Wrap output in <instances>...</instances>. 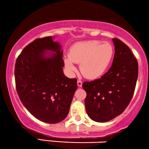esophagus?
I'll list each match as a JSON object with an SVG mask.
<instances>
[{
	"mask_svg": "<svg viewBox=\"0 0 149 149\" xmlns=\"http://www.w3.org/2000/svg\"><path fill=\"white\" fill-rule=\"evenodd\" d=\"M77 85H78V86L81 87L82 86V81H80V80H78V81H77Z\"/></svg>",
	"mask_w": 149,
	"mask_h": 149,
	"instance_id": "esophagus-1",
	"label": "esophagus"
}]
</instances>
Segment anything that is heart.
Wrapping results in <instances>:
<instances>
[{
  "label": "heart",
  "mask_w": 149,
  "mask_h": 149,
  "mask_svg": "<svg viewBox=\"0 0 149 149\" xmlns=\"http://www.w3.org/2000/svg\"><path fill=\"white\" fill-rule=\"evenodd\" d=\"M113 56V48L108 42L88 40L74 45L69 58L64 59L66 69L70 73L76 70L74 63H80L82 74L88 79H96L105 72Z\"/></svg>",
  "instance_id": "1"
}]
</instances>
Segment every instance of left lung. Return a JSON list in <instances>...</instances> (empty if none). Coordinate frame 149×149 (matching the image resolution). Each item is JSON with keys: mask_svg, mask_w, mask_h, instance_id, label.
I'll list each match as a JSON object with an SVG mask.
<instances>
[{"mask_svg": "<svg viewBox=\"0 0 149 149\" xmlns=\"http://www.w3.org/2000/svg\"><path fill=\"white\" fill-rule=\"evenodd\" d=\"M115 54L111 67L101 78L84 82L85 107L93 120L104 123L126 109L133 96L138 77V63L128 47L112 39Z\"/></svg>", "mask_w": 149, "mask_h": 149, "instance_id": "obj_1", "label": "left lung"}]
</instances>
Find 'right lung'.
Returning <instances> with one entry per match:
<instances>
[{
	"label": "right lung",
	"instance_id": "1",
	"mask_svg": "<svg viewBox=\"0 0 149 149\" xmlns=\"http://www.w3.org/2000/svg\"><path fill=\"white\" fill-rule=\"evenodd\" d=\"M62 47L54 37L38 38L23 49L15 63L16 88L33 116L57 123L68 116L77 88L76 79L64 74Z\"/></svg>",
	"mask_w": 149,
	"mask_h": 149
}]
</instances>
